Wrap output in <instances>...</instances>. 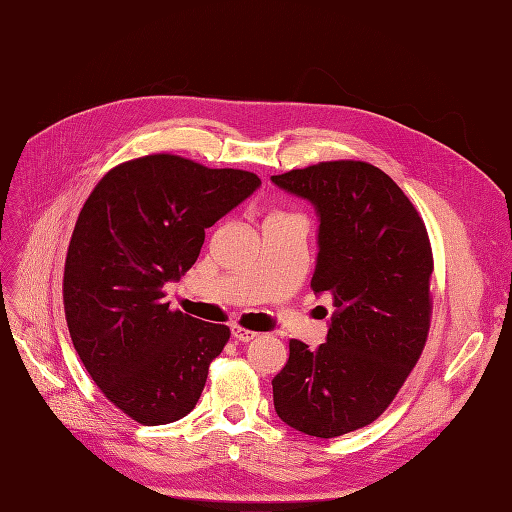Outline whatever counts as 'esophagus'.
<instances>
[{
	"label": "esophagus",
	"mask_w": 512,
	"mask_h": 512,
	"mask_svg": "<svg viewBox=\"0 0 512 512\" xmlns=\"http://www.w3.org/2000/svg\"><path fill=\"white\" fill-rule=\"evenodd\" d=\"M232 337H235L237 339V342H252V339L258 335V333H254V331H247V329H243V327H237V324H235V327H232Z\"/></svg>",
	"instance_id": "34e87169"
}]
</instances>
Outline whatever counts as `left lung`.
<instances>
[{
    "label": "left lung",
    "instance_id": "8db88e82",
    "mask_svg": "<svg viewBox=\"0 0 512 512\" xmlns=\"http://www.w3.org/2000/svg\"><path fill=\"white\" fill-rule=\"evenodd\" d=\"M271 181L318 215L316 294H331L327 342L292 339L273 378V406L307 436L337 438L389 408L425 348L433 271L421 215L367 162H320Z\"/></svg>",
    "mask_w": 512,
    "mask_h": 512
}]
</instances>
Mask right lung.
<instances>
[{
    "mask_svg": "<svg viewBox=\"0 0 512 512\" xmlns=\"http://www.w3.org/2000/svg\"><path fill=\"white\" fill-rule=\"evenodd\" d=\"M260 188L247 170L156 153L100 179L76 220L64 271L72 344L100 391L143 425L175 423L230 337L164 301L205 230Z\"/></svg>",
    "mask_w": 512,
    "mask_h": 512,
    "instance_id": "right-lung-1",
    "label": "right lung"
}]
</instances>
